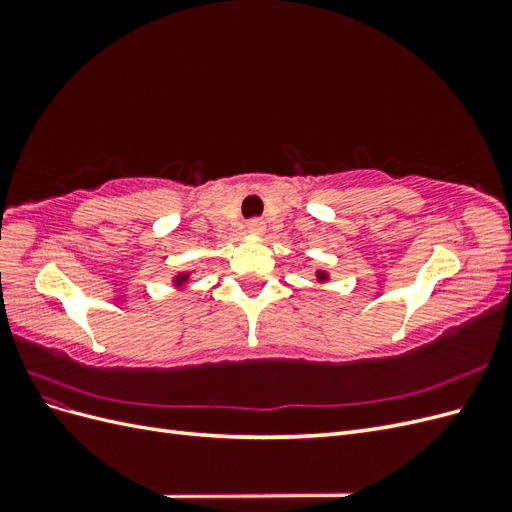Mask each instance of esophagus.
<instances>
[{
	"instance_id": "1",
	"label": "esophagus",
	"mask_w": 512,
	"mask_h": 512,
	"mask_svg": "<svg viewBox=\"0 0 512 512\" xmlns=\"http://www.w3.org/2000/svg\"><path fill=\"white\" fill-rule=\"evenodd\" d=\"M247 230L254 232V235H260V232L265 230V224H262V220H252L250 224H247Z\"/></svg>"
}]
</instances>
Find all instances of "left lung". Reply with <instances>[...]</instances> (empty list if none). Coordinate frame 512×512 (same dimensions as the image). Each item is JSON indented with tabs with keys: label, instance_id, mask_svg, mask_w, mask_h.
I'll list each match as a JSON object with an SVG mask.
<instances>
[{
	"label": "left lung",
	"instance_id": "obj_1",
	"mask_svg": "<svg viewBox=\"0 0 512 512\" xmlns=\"http://www.w3.org/2000/svg\"><path fill=\"white\" fill-rule=\"evenodd\" d=\"M316 282H318V284L329 282V273H327V271H320V269H318V271H316Z\"/></svg>",
	"mask_w": 512,
	"mask_h": 512
}]
</instances>
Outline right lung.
<instances>
[{
	"label": "right lung",
	"mask_w": 512,
	"mask_h": 512,
	"mask_svg": "<svg viewBox=\"0 0 512 512\" xmlns=\"http://www.w3.org/2000/svg\"><path fill=\"white\" fill-rule=\"evenodd\" d=\"M192 282V271H181L173 277V286L179 290V288H185Z\"/></svg>",
	"instance_id": "1"
}]
</instances>
